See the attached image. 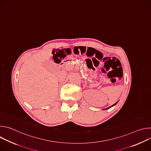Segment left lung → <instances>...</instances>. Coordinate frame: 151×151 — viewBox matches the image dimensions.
Here are the masks:
<instances>
[{"mask_svg": "<svg viewBox=\"0 0 151 151\" xmlns=\"http://www.w3.org/2000/svg\"><path fill=\"white\" fill-rule=\"evenodd\" d=\"M117 103L118 102H116V103H115L114 104H113V105H112L111 106H110V107H107V108H106V109H104L103 110H106V109H109V108H111V107H113L114 106H115V105H116V104H117Z\"/></svg>", "mask_w": 151, "mask_h": 151, "instance_id": "8db88e82", "label": "left lung"}]
</instances>
